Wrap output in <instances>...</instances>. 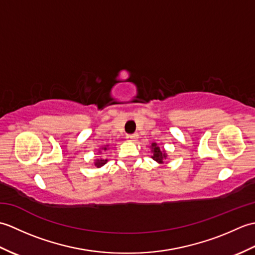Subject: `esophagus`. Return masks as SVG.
Here are the masks:
<instances>
[{"label": "esophagus", "instance_id": "1", "mask_svg": "<svg viewBox=\"0 0 255 255\" xmlns=\"http://www.w3.org/2000/svg\"><path fill=\"white\" fill-rule=\"evenodd\" d=\"M127 141H130V142H134L136 140L138 139V134L137 133H133V134H128V136L126 137Z\"/></svg>", "mask_w": 255, "mask_h": 255}]
</instances>
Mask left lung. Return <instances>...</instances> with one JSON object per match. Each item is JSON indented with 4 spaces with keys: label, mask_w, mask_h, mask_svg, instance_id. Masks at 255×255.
Wrapping results in <instances>:
<instances>
[{
    "label": "left lung",
    "mask_w": 255,
    "mask_h": 255,
    "mask_svg": "<svg viewBox=\"0 0 255 255\" xmlns=\"http://www.w3.org/2000/svg\"><path fill=\"white\" fill-rule=\"evenodd\" d=\"M150 149H151V152H152V155H151L152 160L158 162L159 164H163L167 158V153H166L165 149L159 147L158 143H155V142L151 143Z\"/></svg>",
    "instance_id": "8db88e82"
}]
</instances>
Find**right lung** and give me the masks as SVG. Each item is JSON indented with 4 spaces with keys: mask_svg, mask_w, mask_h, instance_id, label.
<instances>
[{
    "mask_svg": "<svg viewBox=\"0 0 255 255\" xmlns=\"http://www.w3.org/2000/svg\"><path fill=\"white\" fill-rule=\"evenodd\" d=\"M108 150H110V145H108V144L103 145V147L100 148L99 153H100L101 156H100V158H96L94 160V165L96 167H102L103 165H105L107 163L108 160L105 158V152H106V151H108Z\"/></svg>",
    "mask_w": 255,
    "mask_h": 255,
    "instance_id": "add662e5",
    "label": "right lung"
}]
</instances>
